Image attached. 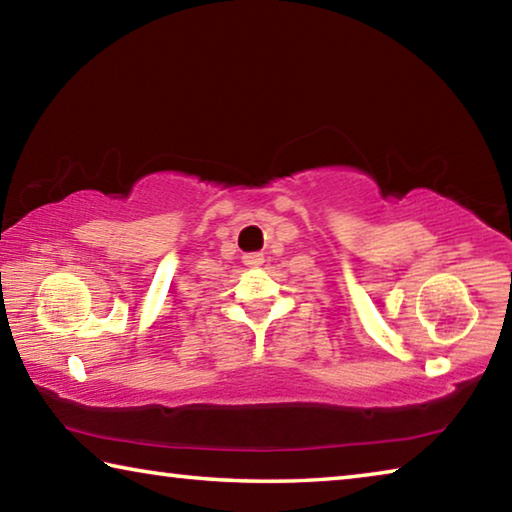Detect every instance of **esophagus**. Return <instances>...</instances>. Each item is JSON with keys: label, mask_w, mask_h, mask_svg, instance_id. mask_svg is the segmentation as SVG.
Instances as JSON below:
<instances>
[{"label": "esophagus", "mask_w": 512, "mask_h": 512, "mask_svg": "<svg viewBox=\"0 0 512 512\" xmlns=\"http://www.w3.org/2000/svg\"><path fill=\"white\" fill-rule=\"evenodd\" d=\"M244 264L246 266H253V268L262 266L264 264V255L262 253H246L244 255Z\"/></svg>", "instance_id": "34e87169"}]
</instances>
